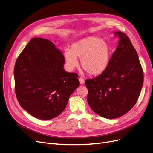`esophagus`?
<instances>
[{"label":"esophagus","instance_id":"obj_1","mask_svg":"<svg viewBox=\"0 0 153 153\" xmlns=\"http://www.w3.org/2000/svg\"><path fill=\"white\" fill-rule=\"evenodd\" d=\"M79 82H80V84H84V80L83 78L79 77Z\"/></svg>","mask_w":153,"mask_h":153}]
</instances>
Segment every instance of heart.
Here are the masks:
<instances>
[{"instance_id": "1", "label": "heart", "mask_w": 153, "mask_h": 153, "mask_svg": "<svg viewBox=\"0 0 153 153\" xmlns=\"http://www.w3.org/2000/svg\"><path fill=\"white\" fill-rule=\"evenodd\" d=\"M64 57L68 69L72 70L77 64V59H81V66L89 75L102 74L108 67L111 48L104 39L96 36H88L74 42L70 50L64 52Z\"/></svg>"}]
</instances>
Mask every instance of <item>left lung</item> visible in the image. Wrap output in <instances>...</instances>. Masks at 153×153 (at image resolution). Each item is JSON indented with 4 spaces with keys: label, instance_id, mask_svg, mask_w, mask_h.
I'll return each mask as SVG.
<instances>
[{
    "label": "left lung",
    "instance_id": "left-lung-1",
    "mask_svg": "<svg viewBox=\"0 0 153 153\" xmlns=\"http://www.w3.org/2000/svg\"><path fill=\"white\" fill-rule=\"evenodd\" d=\"M116 50L105 72L85 82L88 103L96 114L114 119L126 114L136 103L144 76L136 50L128 36L116 31Z\"/></svg>",
    "mask_w": 153,
    "mask_h": 153
}]
</instances>
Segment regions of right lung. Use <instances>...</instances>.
<instances>
[{"mask_svg": "<svg viewBox=\"0 0 153 153\" xmlns=\"http://www.w3.org/2000/svg\"><path fill=\"white\" fill-rule=\"evenodd\" d=\"M64 55L48 39L33 38L17 59L15 91L21 106L31 116L50 120L63 111L79 86L76 73L64 69Z\"/></svg>", "mask_w": 153, "mask_h": 153, "instance_id": "right-lung-1", "label": "right lung"}]
</instances>
